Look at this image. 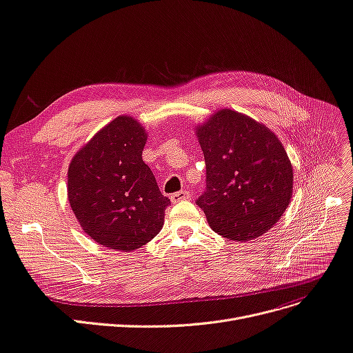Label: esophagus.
I'll list each match as a JSON object with an SVG mask.
<instances>
[{"label":"esophagus","instance_id":"esophagus-1","mask_svg":"<svg viewBox=\"0 0 353 353\" xmlns=\"http://www.w3.org/2000/svg\"><path fill=\"white\" fill-rule=\"evenodd\" d=\"M190 197H192L190 192H188V190H180V192L173 193L170 199L176 203V202H180V201H188V199H190Z\"/></svg>","mask_w":353,"mask_h":353}]
</instances>
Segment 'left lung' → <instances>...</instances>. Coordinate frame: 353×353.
Returning a JSON list of instances; mask_svg holds the SVG:
<instances>
[{"instance_id": "1", "label": "left lung", "mask_w": 353, "mask_h": 353, "mask_svg": "<svg viewBox=\"0 0 353 353\" xmlns=\"http://www.w3.org/2000/svg\"><path fill=\"white\" fill-rule=\"evenodd\" d=\"M206 163L197 199L214 232L231 241L261 236L280 221L293 193V167L272 131L232 110L196 128Z\"/></svg>"}]
</instances>
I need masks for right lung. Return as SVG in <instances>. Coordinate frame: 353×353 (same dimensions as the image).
I'll use <instances>...</instances> for the list:
<instances>
[{"instance_id": "add662e5", "label": "right lung", "mask_w": 353, "mask_h": 353, "mask_svg": "<svg viewBox=\"0 0 353 353\" xmlns=\"http://www.w3.org/2000/svg\"><path fill=\"white\" fill-rule=\"evenodd\" d=\"M144 127L121 115L98 131L70 161L68 197L76 219L95 242L134 251L163 228L170 199L143 161Z\"/></svg>"}]
</instances>
